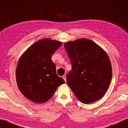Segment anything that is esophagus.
<instances>
[{
	"mask_svg": "<svg viewBox=\"0 0 128 128\" xmlns=\"http://www.w3.org/2000/svg\"><path fill=\"white\" fill-rule=\"evenodd\" d=\"M62 78H63L65 82H66V75H63L62 76Z\"/></svg>",
	"mask_w": 128,
	"mask_h": 128,
	"instance_id": "esophagus-1",
	"label": "esophagus"
}]
</instances>
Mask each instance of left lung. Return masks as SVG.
I'll use <instances>...</instances> for the list:
<instances>
[{"instance_id":"8db88e82","label":"left lung","mask_w":128,"mask_h":128,"mask_svg":"<svg viewBox=\"0 0 128 128\" xmlns=\"http://www.w3.org/2000/svg\"><path fill=\"white\" fill-rule=\"evenodd\" d=\"M64 48L72 65L66 83L84 104L100 100L112 78L111 62L102 48L87 38L66 42Z\"/></svg>"}]
</instances>
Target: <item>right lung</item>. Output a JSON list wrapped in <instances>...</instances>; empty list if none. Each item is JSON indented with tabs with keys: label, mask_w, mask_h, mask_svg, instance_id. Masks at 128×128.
<instances>
[{
	"label": "right lung",
	"mask_w": 128,
	"mask_h": 128,
	"mask_svg": "<svg viewBox=\"0 0 128 128\" xmlns=\"http://www.w3.org/2000/svg\"><path fill=\"white\" fill-rule=\"evenodd\" d=\"M62 42L43 38L36 42L20 57L16 70L18 88L28 100L42 104L52 98L59 86L65 83L57 75L52 54Z\"/></svg>",
	"instance_id": "1"
}]
</instances>
